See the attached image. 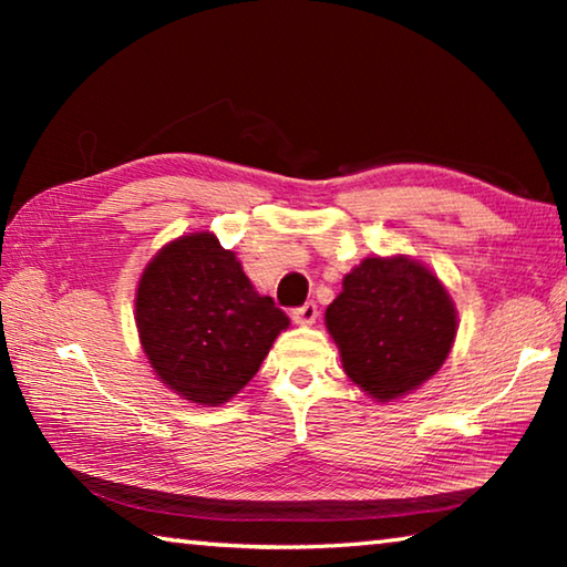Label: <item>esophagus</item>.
<instances>
[{
  "label": "esophagus",
  "mask_w": 567,
  "mask_h": 567,
  "mask_svg": "<svg viewBox=\"0 0 567 567\" xmlns=\"http://www.w3.org/2000/svg\"><path fill=\"white\" fill-rule=\"evenodd\" d=\"M292 320L297 324H312L315 320H318V305L315 302H305L300 307H295L292 310Z\"/></svg>",
  "instance_id": "34e87169"
}]
</instances>
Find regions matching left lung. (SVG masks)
Masks as SVG:
<instances>
[{"mask_svg":"<svg viewBox=\"0 0 567 567\" xmlns=\"http://www.w3.org/2000/svg\"><path fill=\"white\" fill-rule=\"evenodd\" d=\"M324 322L348 378L378 402L398 400L433 378L457 332L443 282L405 255L368 257L344 275Z\"/></svg>","mask_w":567,"mask_h":567,"instance_id":"1","label":"left lung"}]
</instances>
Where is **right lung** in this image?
Wrapping results in <instances>:
<instances>
[{"label":"right lung","instance_id":"add662e5","mask_svg":"<svg viewBox=\"0 0 567 567\" xmlns=\"http://www.w3.org/2000/svg\"><path fill=\"white\" fill-rule=\"evenodd\" d=\"M137 332L157 378L197 405L235 398L290 318L213 233L172 239L140 277Z\"/></svg>","mask_w":567,"mask_h":567}]
</instances>
